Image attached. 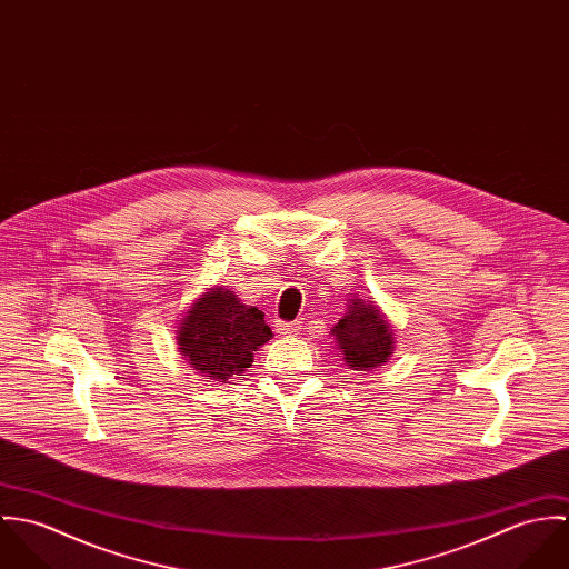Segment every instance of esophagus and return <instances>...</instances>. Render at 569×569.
<instances>
[{
  "mask_svg": "<svg viewBox=\"0 0 569 569\" xmlns=\"http://www.w3.org/2000/svg\"><path fill=\"white\" fill-rule=\"evenodd\" d=\"M276 330L280 335H284V337H293V335L300 332V325L298 322H280V325L276 326Z\"/></svg>",
  "mask_w": 569,
  "mask_h": 569,
  "instance_id": "esophagus-1",
  "label": "esophagus"
}]
</instances>
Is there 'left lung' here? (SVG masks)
Wrapping results in <instances>:
<instances>
[{"mask_svg":"<svg viewBox=\"0 0 569 569\" xmlns=\"http://www.w3.org/2000/svg\"><path fill=\"white\" fill-rule=\"evenodd\" d=\"M332 335L352 370L383 366L395 348L392 328L372 302L352 300L348 313L332 328Z\"/></svg>","mask_w":569,"mask_h":569,"instance_id":"1","label":"left lung"}]
</instances>
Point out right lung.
I'll return each mask as SVG.
<instances>
[{"instance_id": "1", "label": "right lung", "mask_w": 569, "mask_h": 569, "mask_svg": "<svg viewBox=\"0 0 569 569\" xmlns=\"http://www.w3.org/2000/svg\"><path fill=\"white\" fill-rule=\"evenodd\" d=\"M271 339L258 309L244 307L228 289H210L179 326V352L206 377L228 381L253 361V350Z\"/></svg>"}]
</instances>
